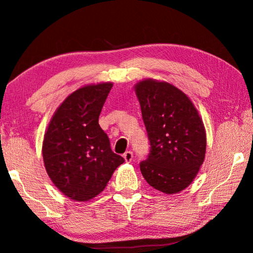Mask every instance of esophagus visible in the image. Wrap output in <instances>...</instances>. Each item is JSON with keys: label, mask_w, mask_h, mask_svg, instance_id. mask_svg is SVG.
<instances>
[{"label": "esophagus", "mask_w": 253, "mask_h": 253, "mask_svg": "<svg viewBox=\"0 0 253 253\" xmlns=\"http://www.w3.org/2000/svg\"><path fill=\"white\" fill-rule=\"evenodd\" d=\"M123 157H124V160H125L127 163H129L132 160V153L130 151H128L125 154H124Z\"/></svg>", "instance_id": "1"}]
</instances>
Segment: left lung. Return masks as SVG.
Segmentation results:
<instances>
[{"mask_svg": "<svg viewBox=\"0 0 253 253\" xmlns=\"http://www.w3.org/2000/svg\"><path fill=\"white\" fill-rule=\"evenodd\" d=\"M151 143L140 172L165 194L185 190L198 175L207 152V132L198 109L181 89L166 81L144 79L135 84Z\"/></svg>", "mask_w": 253, "mask_h": 253, "instance_id": "8db88e82", "label": "left lung"}]
</instances>
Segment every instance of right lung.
Returning <instances> with one entry per match:
<instances>
[{"mask_svg": "<svg viewBox=\"0 0 253 253\" xmlns=\"http://www.w3.org/2000/svg\"><path fill=\"white\" fill-rule=\"evenodd\" d=\"M113 83L85 84L70 93L54 111L44 132L42 156L55 187L77 202L104 191L125 160L110 148L98 123Z\"/></svg>", "mask_w": 253, "mask_h": 253, "instance_id": "1", "label": "right lung"}]
</instances>
